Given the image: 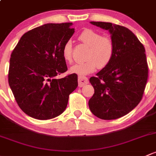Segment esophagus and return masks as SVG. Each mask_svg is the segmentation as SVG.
Wrapping results in <instances>:
<instances>
[{
	"instance_id": "1",
	"label": "esophagus",
	"mask_w": 156,
	"mask_h": 156,
	"mask_svg": "<svg viewBox=\"0 0 156 156\" xmlns=\"http://www.w3.org/2000/svg\"><path fill=\"white\" fill-rule=\"evenodd\" d=\"M78 82H79V86L80 87H83L85 85L88 84L89 83V80L86 76H80L78 77Z\"/></svg>"
}]
</instances>
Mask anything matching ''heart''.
<instances>
[{"mask_svg":"<svg viewBox=\"0 0 156 156\" xmlns=\"http://www.w3.org/2000/svg\"><path fill=\"white\" fill-rule=\"evenodd\" d=\"M79 40L83 44L89 46L86 57L87 61L72 66L70 67L71 73L84 76L95 71L98 67L102 69L110 63L115 52V46L111 38L102 37L101 34L91 29H86L80 35ZM62 55L67 62L72 63L73 49L70 41L64 46Z\"/></svg>","mask_w":156,"mask_h":156,"instance_id":"b5f03b06","label":"heart"}]
</instances>
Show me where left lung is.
I'll return each mask as SVG.
<instances>
[{
	"instance_id": "obj_1",
	"label": "left lung",
	"mask_w": 156,
	"mask_h": 156,
	"mask_svg": "<svg viewBox=\"0 0 156 156\" xmlns=\"http://www.w3.org/2000/svg\"><path fill=\"white\" fill-rule=\"evenodd\" d=\"M90 23L109 30L115 52L110 63L89 79L94 93L89 107L101 119H116L131 112L142 99L148 79L145 48L126 27L110 22Z\"/></svg>"
}]
</instances>
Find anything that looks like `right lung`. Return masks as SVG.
Returning a JSON list of instances; mask_svg holds the SVG:
<instances>
[{
  "label": "right lung",
  "instance_id": "add662e5",
  "mask_svg": "<svg viewBox=\"0 0 156 156\" xmlns=\"http://www.w3.org/2000/svg\"><path fill=\"white\" fill-rule=\"evenodd\" d=\"M71 22L48 23L22 35L11 54L8 82L21 110L32 118H55L66 109L78 86L77 75L56 79L67 70L62 55L74 33Z\"/></svg>",
  "mask_w": 156,
  "mask_h": 156
}]
</instances>
